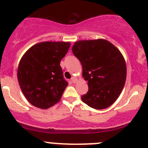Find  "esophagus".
<instances>
[{
    "instance_id": "34e87169",
    "label": "esophagus",
    "mask_w": 148,
    "mask_h": 148,
    "mask_svg": "<svg viewBox=\"0 0 148 148\" xmlns=\"http://www.w3.org/2000/svg\"><path fill=\"white\" fill-rule=\"evenodd\" d=\"M77 78H76V77H73L72 78H71V82H72L73 83H76V82H77Z\"/></svg>"
}]
</instances>
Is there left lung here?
<instances>
[{
	"instance_id": "8db88e82",
	"label": "left lung",
	"mask_w": 148,
	"mask_h": 148,
	"mask_svg": "<svg viewBox=\"0 0 148 148\" xmlns=\"http://www.w3.org/2000/svg\"><path fill=\"white\" fill-rule=\"evenodd\" d=\"M72 52L81 62L89 86L82 100L96 110L110 107L119 97L126 80V64L121 52L104 39L77 41Z\"/></svg>"
}]
</instances>
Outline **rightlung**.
Masks as SVG:
<instances>
[{"mask_svg": "<svg viewBox=\"0 0 148 148\" xmlns=\"http://www.w3.org/2000/svg\"><path fill=\"white\" fill-rule=\"evenodd\" d=\"M69 47V42L46 41L31 46L22 56L18 80L32 105L46 110L59 102L68 85L60 62Z\"/></svg>", "mask_w": 148, "mask_h": 148, "instance_id": "add662e5", "label": "right lung"}]
</instances>
